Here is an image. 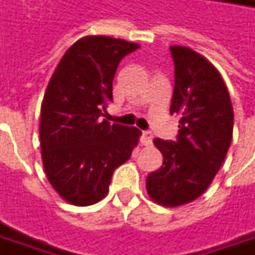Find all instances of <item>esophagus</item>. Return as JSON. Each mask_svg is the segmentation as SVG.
I'll list each match as a JSON object with an SVG mask.
<instances>
[{
	"label": "esophagus",
	"instance_id": "obj_1",
	"mask_svg": "<svg viewBox=\"0 0 255 255\" xmlns=\"http://www.w3.org/2000/svg\"><path fill=\"white\" fill-rule=\"evenodd\" d=\"M140 143L143 146H151V143H153V133L150 131H144L142 133V138H140Z\"/></svg>",
	"mask_w": 255,
	"mask_h": 255
}]
</instances>
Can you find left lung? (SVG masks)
I'll list each match as a JSON object with an SVG mask.
<instances>
[{"instance_id": "obj_1", "label": "left lung", "mask_w": 255, "mask_h": 255, "mask_svg": "<svg viewBox=\"0 0 255 255\" xmlns=\"http://www.w3.org/2000/svg\"><path fill=\"white\" fill-rule=\"evenodd\" d=\"M175 89L171 115L180 116L176 142L154 139L164 157L146 179L150 198L176 208L197 199L213 182L230 149L234 109L220 72L199 53L171 46Z\"/></svg>"}]
</instances>
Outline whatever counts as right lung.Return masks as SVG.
Returning a JSON list of instances; mask_svg holds the SVG:
<instances>
[{"instance_id":"add662e5","label":"right lung","mask_w":255,"mask_h":255,"mask_svg":"<svg viewBox=\"0 0 255 255\" xmlns=\"http://www.w3.org/2000/svg\"><path fill=\"white\" fill-rule=\"evenodd\" d=\"M136 49L138 43L111 36L80 38L47 84L39 124L42 161L53 188L72 205L100 202L142 135L136 127L101 120L113 100L119 63Z\"/></svg>"}]
</instances>
